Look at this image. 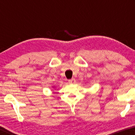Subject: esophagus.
<instances>
[{"label": "esophagus", "instance_id": "obj_1", "mask_svg": "<svg viewBox=\"0 0 135 135\" xmlns=\"http://www.w3.org/2000/svg\"><path fill=\"white\" fill-rule=\"evenodd\" d=\"M68 82H69L70 84H75V82H76V81H75V79H70V80H69Z\"/></svg>", "mask_w": 135, "mask_h": 135}]
</instances>
